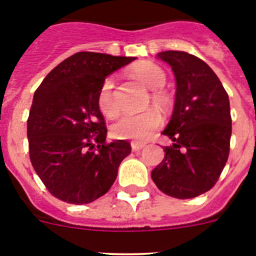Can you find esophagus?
Instances as JSON below:
<instances>
[{"mask_svg": "<svg viewBox=\"0 0 256 256\" xmlns=\"http://www.w3.org/2000/svg\"><path fill=\"white\" fill-rule=\"evenodd\" d=\"M130 146H132V150L134 151H140V150H142V148H144V144H141V142H136V141H133L132 144H130Z\"/></svg>", "mask_w": 256, "mask_h": 256, "instance_id": "obj_1", "label": "esophagus"}]
</instances>
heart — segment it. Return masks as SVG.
Wrapping results in <instances>:
<instances>
[{"mask_svg":"<svg viewBox=\"0 0 256 256\" xmlns=\"http://www.w3.org/2000/svg\"><path fill=\"white\" fill-rule=\"evenodd\" d=\"M132 76L140 83L152 90L150 94L151 102L160 112H168L172 108V97L162 87L166 82V74L159 65L144 61L132 69ZM97 104L101 112L106 116H115L119 112V105L115 98L114 80L106 78L97 94ZM156 108H148L140 114H124L112 126L114 137L120 140L146 141L155 130H159L162 116Z\"/></svg>","mask_w":256,"mask_h":256,"instance_id":"1","label":"heart"}]
</instances>
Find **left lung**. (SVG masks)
Returning a JSON list of instances; mask_svg holds the SVG:
<instances>
[{
	"mask_svg": "<svg viewBox=\"0 0 256 256\" xmlns=\"http://www.w3.org/2000/svg\"><path fill=\"white\" fill-rule=\"evenodd\" d=\"M172 66L176 104L162 134L173 141L151 178L176 198H192L214 187L230 155L232 119L228 94L206 62L183 51L160 52Z\"/></svg>",
	"mask_w": 256,
	"mask_h": 256,
	"instance_id": "left-lung-1",
	"label": "left lung"
}]
</instances>
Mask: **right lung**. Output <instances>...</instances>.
<instances>
[{"instance_id":"obj_1","label":"right lung","mask_w":256,"mask_h":256,"mask_svg":"<svg viewBox=\"0 0 256 256\" xmlns=\"http://www.w3.org/2000/svg\"><path fill=\"white\" fill-rule=\"evenodd\" d=\"M134 58L76 52L37 88L26 124L29 158L58 200L82 205L105 195L130 154V142H106L97 94L108 74Z\"/></svg>"}]
</instances>
